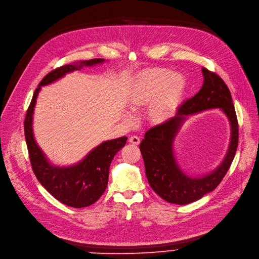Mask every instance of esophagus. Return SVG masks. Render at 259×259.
Listing matches in <instances>:
<instances>
[{
	"label": "esophagus",
	"instance_id": "obj_1",
	"mask_svg": "<svg viewBox=\"0 0 259 259\" xmlns=\"http://www.w3.org/2000/svg\"><path fill=\"white\" fill-rule=\"evenodd\" d=\"M129 142L131 144H134V145H139L141 143V139L137 136H132V137L129 138Z\"/></svg>",
	"mask_w": 259,
	"mask_h": 259
}]
</instances>
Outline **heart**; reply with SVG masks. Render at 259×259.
<instances>
[{"instance_id": "b5f03b06", "label": "heart", "mask_w": 259, "mask_h": 259, "mask_svg": "<svg viewBox=\"0 0 259 259\" xmlns=\"http://www.w3.org/2000/svg\"><path fill=\"white\" fill-rule=\"evenodd\" d=\"M185 89L182 75L170 71L155 69L141 74L130 96L133 110L149 106V116L154 121H163L169 117L180 103ZM128 121L133 119L127 114Z\"/></svg>"}]
</instances>
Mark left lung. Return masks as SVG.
Returning a JSON list of instances; mask_svg holds the SVG:
<instances>
[{
    "label": "left lung",
    "mask_w": 259,
    "mask_h": 259,
    "mask_svg": "<svg viewBox=\"0 0 259 259\" xmlns=\"http://www.w3.org/2000/svg\"><path fill=\"white\" fill-rule=\"evenodd\" d=\"M203 84L200 91L177 109L174 117L145 133L140 150L146 177L154 192L169 203L185 205L212 192L228 172L238 146V122L231 92L221 78L202 67ZM219 108L229 119L231 140L228 152L218 167L203 176H189L178 166L174 140L188 116L202 110Z\"/></svg>",
    "instance_id": "obj_1"
}]
</instances>
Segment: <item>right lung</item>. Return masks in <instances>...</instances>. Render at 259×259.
I'll use <instances>...</instances> for the list:
<instances>
[{
	"label": "right lung",
	"instance_id": "obj_1",
	"mask_svg": "<svg viewBox=\"0 0 259 259\" xmlns=\"http://www.w3.org/2000/svg\"><path fill=\"white\" fill-rule=\"evenodd\" d=\"M105 59H91L58 67L43 78L35 90L24 120L25 140L32 170L38 181L61 203L76 208L92 205L108 185L109 168L114 155L126 145L127 137L105 141L93 148L83 159L71 166L54 165L39 147L32 131V116L41 87L51 84L82 66L100 64Z\"/></svg>",
	"mask_w": 259,
	"mask_h": 259
}]
</instances>
